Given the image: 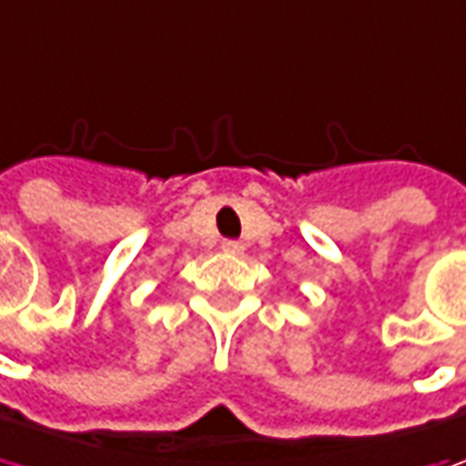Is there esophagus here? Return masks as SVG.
I'll use <instances>...</instances> for the list:
<instances>
[{
	"instance_id": "esophagus-1",
	"label": "esophagus",
	"mask_w": 466,
	"mask_h": 466,
	"mask_svg": "<svg viewBox=\"0 0 466 466\" xmlns=\"http://www.w3.org/2000/svg\"><path fill=\"white\" fill-rule=\"evenodd\" d=\"M221 250L229 255H239L242 253V242H234V239H224L221 242Z\"/></svg>"
}]
</instances>
